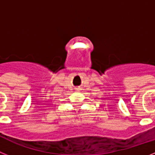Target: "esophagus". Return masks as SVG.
I'll use <instances>...</instances> for the list:
<instances>
[{"mask_svg": "<svg viewBox=\"0 0 155 155\" xmlns=\"http://www.w3.org/2000/svg\"><path fill=\"white\" fill-rule=\"evenodd\" d=\"M81 90V88L80 87H77V88H76V91H80Z\"/></svg>", "mask_w": 155, "mask_h": 155, "instance_id": "esophagus-1", "label": "esophagus"}]
</instances>
